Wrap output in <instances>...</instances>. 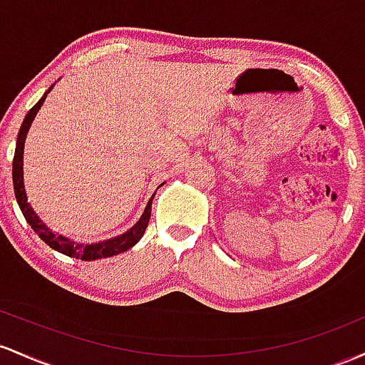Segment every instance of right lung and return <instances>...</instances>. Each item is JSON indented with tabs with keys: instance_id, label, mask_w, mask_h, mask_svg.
<instances>
[{
	"instance_id": "1",
	"label": "right lung",
	"mask_w": 365,
	"mask_h": 365,
	"mask_svg": "<svg viewBox=\"0 0 365 365\" xmlns=\"http://www.w3.org/2000/svg\"><path fill=\"white\" fill-rule=\"evenodd\" d=\"M53 86L43 94V98H41L38 103L29 110L19 130L17 146H15V157H14V190H15V198H17L20 210H22L24 217H26L29 226L34 229L36 235H38L44 243L50 245L53 250H56V252L63 253V255L67 257H76V259L91 262V260L106 259V257H113V255H118V253L128 252L129 248H133L134 245L141 240V236L145 235L146 227H148L150 215H151V202H153L155 193L148 200V205H146L145 212H143V215L139 217V220L133 227H129L124 235H118L115 237H110V240H105V241H98V243H77V241L71 240V237L51 231V229L39 219L38 214L34 212V208L31 207V203L27 202L26 186H24V145H26V138H27L29 129H31L32 120H34V117L38 115L41 105L44 103V100H46L48 93L53 89ZM160 186H163V182Z\"/></svg>"
}]
</instances>
